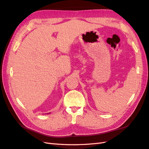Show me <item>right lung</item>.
<instances>
[{
    "label": "right lung",
    "mask_w": 149,
    "mask_h": 149,
    "mask_svg": "<svg viewBox=\"0 0 149 149\" xmlns=\"http://www.w3.org/2000/svg\"><path fill=\"white\" fill-rule=\"evenodd\" d=\"M49 113H47V114H49Z\"/></svg>",
    "instance_id": "obj_1"
}]
</instances>
